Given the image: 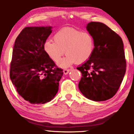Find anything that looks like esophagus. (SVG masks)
<instances>
[{"instance_id": "obj_1", "label": "esophagus", "mask_w": 134, "mask_h": 134, "mask_svg": "<svg viewBox=\"0 0 134 134\" xmlns=\"http://www.w3.org/2000/svg\"><path fill=\"white\" fill-rule=\"evenodd\" d=\"M70 70H71V69H64V74L65 75L68 74V73L70 71Z\"/></svg>"}]
</instances>
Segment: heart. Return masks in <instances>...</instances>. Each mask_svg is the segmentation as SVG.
Masks as SVG:
<instances>
[{"instance_id": "b5f03b06", "label": "heart", "mask_w": 134, "mask_h": 134, "mask_svg": "<svg viewBox=\"0 0 134 134\" xmlns=\"http://www.w3.org/2000/svg\"><path fill=\"white\" fill-rule=\"evenodd\" d=\"M55 42L47 41L44 50L49 58L57 62L65 53L66 57L58 63L62 68L72 64H82L91 57L94 50V38L90 33L65 27L57 32L53 37Z\"/></svg>"}]
</instances>
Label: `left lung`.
Masks as SVG:
<instances>
[{
  "label": "left lung",
  "instance_id": "8db88e82",
  "mask_svg": "<svg viewBox=\"0 0 134 134\" xmlns=\"http://www.w3.org/2000/svg\"><path fill=\"white\" fill-rule=\"evenodd\" d=\"M86 29L94 38V50L91 57L77 68L82 74L78 86L87 99L106 101L116 94L125 76L124 43L102 23H89Z\"/></svg>",
  "mask_w": 134,
  "mask_h": 134
}]
</instances>
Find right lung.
I'll return each mask as SVG.
<instances>
[{
    "mask_svg": "<svg viewBox=\"0 0 134 134\" xmlns=\"http://www.w3.org/2000/svg\"><path fill=\"white\" fill-rule=\"evenodd\" d=\"M52 26L26 27L13 48L10 78L17 92L31 104H44L53 99L63 76L44 50Z\"/></svg>",
    "mask_w": 134,
    "mask_h": 134,
    "instance_id": "obj_1",
    "label": "right lung"
}]
</instances>
